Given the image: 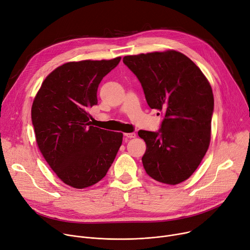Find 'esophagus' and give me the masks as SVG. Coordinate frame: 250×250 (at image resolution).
<instances>
[{"label": "esophagus", "mask_w": 250, "mask_h": 250, "mask_svg": "<svg viewBox=\"0 0 250 250\" xmlns=\"http://www.w3.org/2000/svg\"><path fill=\"white\" fill-rule=\"evenodd\" d=\"M125 137H126L128 139H134L135 137H137V134H135V132H125Z\"/></svg>", "instance_id": "esophagus-1"}]
</instances>
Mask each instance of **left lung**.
Segmentation results:
<instances>
[{"mask_svg": "<svg viewBox=\"0 0 250 250\" xmlns=\"http://www.w3.org/2000/svg\"><path fill=\"white\" fill-rule=\"evenodd\" d=\"M123 62L142 83L149 107L164 113L158 131L139 130L146 144L144 167L160 183H183L209 146L211 86L199 67L176 51L125 56Z\"/></svg>", "mask_w": 250, "mask_h": 250, "instance_id": "8db88e82", "label": "left lung"}]
</instances>
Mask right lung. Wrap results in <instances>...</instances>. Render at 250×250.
Returning a JSON list of instances; mask_svg holds the SVG:
<instances>
[{"label":"right lung","mask_w":250,"mask_h":250,"mask_svg":"<svg viewBox=\"0 0 250 250\" xmlns=\"http://www.w3.org/2000/svg\"><path fill=\"white\" fill-rule=\"evenodd\" d=\"M121 59L63 63L42 82L34 100L37 145L58 177L72 188L99 183L122 146V132L92 125L88 113L98 104L100 83Z\"/></svg>","instance_id":"1"}]
</instances>
